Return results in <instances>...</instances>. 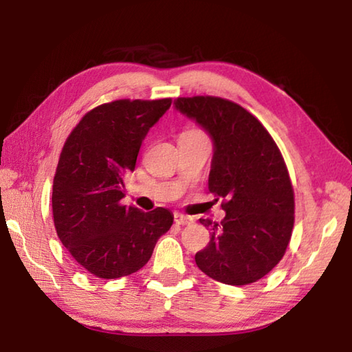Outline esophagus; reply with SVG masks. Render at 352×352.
<instances>
[{
    "mask_svg": "<svg viewBox=\"0 0 352 352\" xmlns=\"http://www.w3.org/2000/svg\"><path fill=\"white\" fill-rule=\"evenodd\" d=\"M174 221H175V223H178V226H188V223L193 222L190 216H186L182 213H174Z\"/></svg>",
    "mask_w": 352,
    "mask_h": 352,
    "instance_id": "1",
    "label": "esophagus"
}]
</instances>
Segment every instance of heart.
<instances>
[{
	"label": "heart",
	"instance_id": "b5f03b06",
	"mask_svg": "<svg viewBox=\"0 0 352 352\" xmlns=\"http://www.w3.org/2000/svg\"><path fill=\"white\" fill-rule=\"evenodd\" d=\"M198 134H203V133L198 130H188V131H184L182 136H198Z\"/></svg>",
	"mask_w": 352,
	"mask_h": 352
}]
</instances>
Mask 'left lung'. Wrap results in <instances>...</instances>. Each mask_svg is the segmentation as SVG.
I'll use <instances>...</instances> for the list:
<instances>
[{
    "mask_svg": "<svg viewBox=\"0 0 352 352\" xmlns=\"http://www.w3.org/2000/svg\"><path fill=\"white\" fill-rule=\"evenodd\" d=\"M174 104L213 139L208 190L226 210L221 222L199 219L212 237L197 252V265L230 286L256 283L283 258L295 222L294 188L280 149L263 124L233 101L206 95Z\"/></svg>",
    "mask_w": 352,
    "mask_h": 352,
    "instance_id": "left-lung-1",
    "label": "left lung"
}]
</instances>
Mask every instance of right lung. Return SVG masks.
Returning a JSON list of instances; mask_svg holds the SVG:
<instances>
[{"mask_svg": "<svg viewBox=\"0 0 352 352\" xmlns=\"http://www.w3.org/2000/svg\"><path fill=\"white\" fill-rule=\"evenodd\" d=\"M170 98L116 100L81 118L66 139L52 183L57 236L77 263L98 278L138 272L174 222L163 207L122 206L124 177L134 170L148 130Z\"/></svg>", "mask_w": 352, "mask_h": 352, "instance_id": "1", "label": "right lung"}]
</instances>
